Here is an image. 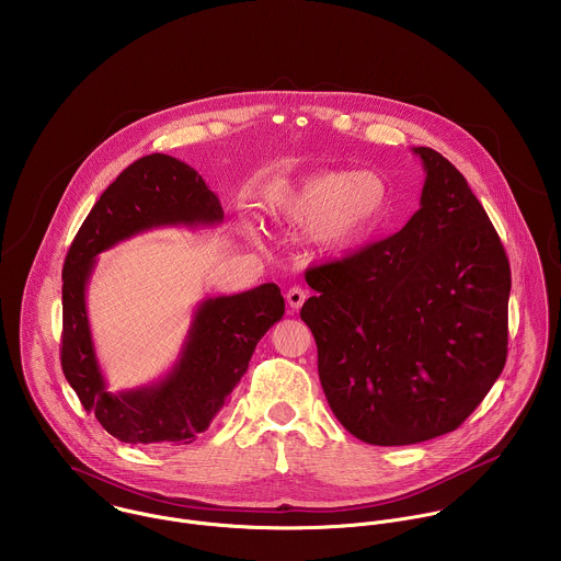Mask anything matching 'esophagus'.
Returning a JSON list of instances; mask_svg holds the SVG:
<instances>
[{
  "label": "esophagus",
  "instance_id": "34e87169",
  "mask_svg": "<svg viewBox=\"0 0 561 561\" xmlns=\"http://www.w3.org/2000/svg\"><path fill=\"white\" fill-rule=\"evenodd\" d=\"M305 300H307V291H305L302 287H291V289L287 291V305H289L294 311H298V309L305 305Z\"/></svg>",
  "mask_w": 561,
  "mask_h": 561
}]
</instances>
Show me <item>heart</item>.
Wrapping results in <instances>:
<instances>
[{
  "label": "heart",
  "mask_w": 561,
  "mask_h": 561,
  "mask_svg": "<svg viewBox=\"0 0 561 561\" xmlns=\"http://www.w3.org/2000/svg\"><path fill=\"white\" fill-rule=\"evenodd\" d=\"M261 209L274 222L305 227L318 254H343L376 236L391 218L389 181L374 170H318L272 183Z\"/></svg>",
  "instance_id": "heart-1"
}]
</instances>
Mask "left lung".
Returning <instances> with one entry per match:
<instances>
[{
    "label": "left lung",
    "instance_id": "obj_1",
    "mask_svg": "<svg viewBox=\"0 0 561 561\" xmlns=\"http://www.w3.org/2000/svg\"><path fill=\"white\" fill-rule=\"evenodd\" d=\"M412 153L425 170L419 211L396 236L307 270L316 296L300 311L334 416L382 447L454 432L507 356L503 243L451 161Z\"/></svg>",
    "mask_w": 561,
    "mask_h": 561
}]
</instances>
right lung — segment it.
Listing matches in <instances>:
<instances>
[{
    "label": "right lung",
    "instance_id": "obj_1",
    "mask_svg": "<svg viewBox=\"0 0 561 561\" xmlns=\"http://www.w3.org/2000/svg\"><path fill=\"white\" fill-rule=\"evenodd\" d=\"M218 196L185 161L153 153L134 161L101 194L62 270V371L107 434L131 445H190L240 385L259 339L285 316L278 285L198 302L172 369L153 385L110 393L92 343L85 289L96 254L160 227H216Z\"/></svg>",
    "mask_w": 561,
    "mask_h": 561
}]
</instances>
